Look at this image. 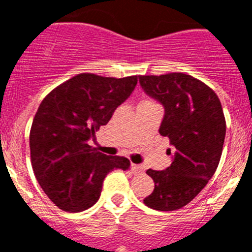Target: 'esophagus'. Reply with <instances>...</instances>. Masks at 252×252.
<instances>
[{"label":"esophagus","instance_id":"obj_1","mask_svg":"<svg viewBox=\"0 0 252 252\" xmlns=\"http://www.w3.org/2000/svg\"><path fill=\"white\" fill-rule=\"evenodd\" d=\"M131 169H132L133 174H142V173H144V166L142 165L132 164V165H131Z\"/></svg>","mask_w":252,"mask_h":252}]
</instances>
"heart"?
<instances>
[{"instance_id": "1", "label": "heart", "mask_w": 252, "mask_h": 252, "mask_svg": "<svg viewBox=\"0 0 252 252\" xmlns=\"http://www.w3.org/2000/svg\"><path fill=\"white\" fill-rule=\"evenodd\" d=\"M142 102H153V101H149V99H145V101H142ZM141 102V103H142Z\"/></svg>"}]
</instances>
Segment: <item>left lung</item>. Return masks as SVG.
I'll return each mask as SVG.
<instances>
[{
  "label": "left lung",
  "instance_id": "obj_1",
  "mask_svg": "<svg viewBox=\"0 0 252 252\" xmlns=\"http://www.w3.org/2000/svg\"><path fill=\"white\" fill-rule=\"evenodd\" d=\"M139 82L165 108L159 132L174 149L169 168L146 170L155 188L144 203L158 211H175L193 201L215 174L226 135L223 110L215 91L192 75H140Z\"/></svg>",
  "mask_w": 252,
  "mask_h": 252
}]
</instances>
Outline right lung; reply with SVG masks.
<instances>
[{
	"instance_id": "add662e5",
	"label": "right lung",
	"mask_w": 252,
	"mask_h": 252,
	"mask_svg": "<svg viewBox=\"0 0 252 252\" xmlns=\"http://www.w3.org/2000/svg\"><path fill=\"white\" fill-rule=\"evenodd\" d=\"M137 84V75L81 73L41 101L30 130L32 170L45 194L65 212H82L98 201L102 183L130 160L107 157L87 144Z\"/></svg>"
}]
</instances>
